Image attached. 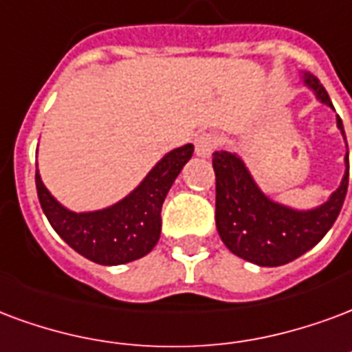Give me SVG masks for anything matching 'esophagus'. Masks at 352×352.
I'll return each instance as SVG.
<instances>
[{"label":"esophagus","mask_w":352,"mask_h":352,"mask_svg":"<svg viewBox=\"0 0 352 352\" xmlns=\"http://www.w3.org/2000/svg\"><path fill=\"white\" fill-rule=\"evenodd\" d=\"M194 143H196V155L201 156V158H209L218 147V138L214 134H209V132H203L196 138Z\"/></svg>","instance_id":"esophagus-1"}]
</instances>
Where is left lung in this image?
Segmentation results:
<instances>
[{
  "mask_svg": "<svg viewBox=\"0 0 352 352\" xmlns=\"http://www.w3.org/2000/svg\"><path fill=\"white\" fill-rule=\"evenodd\" d=\"M304 83L315 91L321 102L334 108L327 89L314 74L304 72ZM338 126L343 132L340 117ZM345 164L347 171L342 184L329 201L314 210H293L270 201L257 188L239 156L216 151L212 168L218 235L235 256L259 267H280L300 257L329 233L342 210L349 186V153Z\"/></svg>",
  "mask_w": 352,
  "mask_h": 352,
  "instance_id": "8db88e82",
  "label": "left lung"
}]
</instances>
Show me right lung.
<instances>
[{
	"mask_svg": "<svg viewBox=\"0 0 352 352\" xmlns=\"http://www.w3.org/2000/svg\"><path fill=\"white\" fill-rule=\"evenodd\" d=\"M194 153L183 145L164 156L132 194L108 209L72 212L54 199L35 173L37 194L44 214L70 248L98 265H123L147 256L160 239L162 203L168 190Z\"/></svg>",
	"mask_w": 352,
	"mask_h": 352,
	"instance_id": "add662e5",
	"label": "right lung"
}]
</instances>
